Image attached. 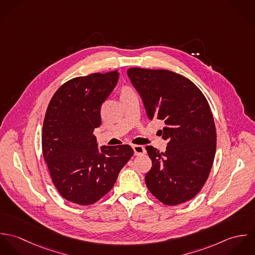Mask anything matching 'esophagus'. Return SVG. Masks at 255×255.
<instances>
[{
  "instance_id": "obj_1",
  "label": "esophagus",
  "mask_w": 255,
  "mask_h": 255,
  "mask_svg": "<svg viewBox=\"0 0 255 255\" xmlns=\"http://www.w3.org/2000/svg\"><path fill=\"white\" fill-rule=\"evenodd\" d=\"M132 149H133V151H134V154L137 155V156L145 154V148H144L143 146L133 145L132 146Z\"/></svg>"
}]
</instances>
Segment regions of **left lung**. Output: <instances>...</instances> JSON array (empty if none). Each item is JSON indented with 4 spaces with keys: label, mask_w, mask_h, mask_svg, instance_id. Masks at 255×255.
I'll return each mask as SVG.
<instances>
[{
    "label": "left lung",
    "mask_w": 255,
    "mask_h": 255,
    "mask_svg": "<svg viewBox=\"0 0 255 255\" xmlns=\"http://www.w3.org/2000/svg\"><path fill=\"white\" fill-rule=\"evenodd\" d=\"M128 75L139 93L149 120L165 124V153L146 146L152 168L146 174L149 191L166 205L193 198L210 174L216 152V128L210 106L188 78L167 70L130 68Z\"/></svg>",
    "instance_id": "1"
}]
</instances>
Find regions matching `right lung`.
<instances>
[{
  "label": "right lung",
  "mask_w": 255,
  "mask_h": 255,
  "mask_svg": "<svg viewBox=\"0 0 255 255\" xmlns=\"http://www.w3.org/2000/svg\"><path fill=\"white\" fill-rule=\"evenodd\" d=\"M118 71L78 76L52 97L42 130V151L54 185L75 204L90 205L107 194L133 155L128 144L98 149L93 131L101 105L119 80Z\"/></svg>",
  "instance_id": "1"
}]
</instances>
